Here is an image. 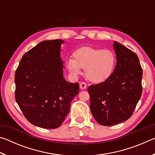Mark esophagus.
I'll use <instances>...</instances> for the list:
<instances>
[{"label":"esophagus","mask_w":155,"mask_h":155,"mask_svg":"<svg viewBox=\"0 0 155 155\" xmlns=\"http://www.w3.org/2000/svg\"><path fill=\"white\" fill-rule=\"evenodd\" d=\"M79 85H80V88L81 90H85V89L87 87V84L84 82H81L79 83Z\"/></svg>","instance_id":"esophagus-1"}]
</instances>
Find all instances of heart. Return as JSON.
Listing matches in <instances>:
<instances>
[{"instance_id": "obj_1", "label": "heart", "mask_w": 155, "mask_h": 155, "mask_svg": "<svg viewBox=\"0 0 155 155\" xmlns=\"http://www.w3.org/2000/svg\"><path fill=\"white\" fill-rule=\"evenodd\" d=\"M73 59L66 60V67L73 77L85 68V75L91 82L101 83L109 79L116 65V55L109 49L81 47L73 52Z\"/></svg>"}]
</instances>
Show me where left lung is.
<instances>
[{
    "mask_svg": "<svg viewBox=\"0 0 155 155\" xmlns=\"http://www.w3.org/2000/svg\"><path fill=\"white\" fill-rule=\"evenodd\" d=\"M117 64L104 82L88 87L90 110L97 122L113 126L133 115L142 94V68L134 52L114 41Z\"/></svg>",
    "mask_w": 155,
    "mask_h": 155,
    "instance_id": "obj_1",
    "label": "left lung"
}]
</instances>
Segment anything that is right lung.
I'll use <instances>...</instances> for the list:
<instances>
[{
  "label": "right lung",
  "mask_w": 155,
  "mask_h": 155,
  "mask_svg": "<svg viewBox=\"0 0 155 155\" xmlns=\"http://www.w3.org/2000/svg\"><path fill=\"white\" fill-rule=\"evenodd\" d=\"M61 40L44 41L22 56L15 73V98L28 122L37 127H59L79 92L78 83L63 77Z\"/></svg>",
  "instance_id": "obj_1"
}]
</instances>
